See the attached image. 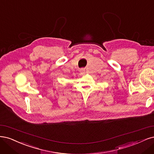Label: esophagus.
I'll list each match as a JSON object with an SVG mask.
<instances>
[{"label":"esophagus","instance_id":"obj_1","mask_svg":"<svg viewBox=\"0 0 154 154\" xmlns=\"http://www.w3.org/2000/svg\"><path fill=\"white\" fill-rule=\"evenodd\" d=\"M80 72H81V74H82V75H83V74H84V73H85V70H84V69H81V70H80Z\"/></svg>","mask_w":154,"mask_h":154}]
</instances>
